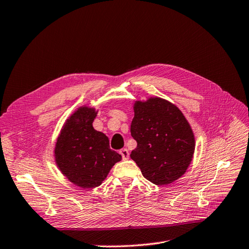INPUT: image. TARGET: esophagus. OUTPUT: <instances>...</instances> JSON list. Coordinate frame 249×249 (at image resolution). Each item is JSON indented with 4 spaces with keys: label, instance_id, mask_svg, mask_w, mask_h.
<instances>
[{
    "label": "esophagus",
    "instance_id": "34e87169",
    "mask_svg": "<svg viewBox=\"0 0 249 249\" xmlns=\"http://www.w3.org/2000/svg\"><path fill=\"white\" fill-rule=\"evenodd\" d=\"M120 154H121V156H122V158L124 160H127V159L129 158V152H128V149H127V148H122V149H121Z\"/></svg>",
    "mask_w": 249,
    "mask_h": 249
}]
</instances>
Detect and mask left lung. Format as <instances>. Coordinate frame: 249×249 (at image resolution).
I'll return each mask as SVG.
<instances>
[{
  "instance_id": "obj_1",
  "label": "left lung",
  "mask_w": 249,
  "mask_h": 249,
  "mask_svg": "<svg viewBox=\"0 0 249 249\" xmlns=\"http://www.w3.org/2000/svg\"><path fill=\"white\" fill-rule=\"evenodd\" d=\"M130 132L137 147L130 158L147 180L166 186L187 172L195 151V137L175 104L158 96L134 103Z\"/></svg>"
}]
</instances>
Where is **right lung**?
I'll use <instances>...</instances> for the list:
<instances>
[{"label": "right lung", "instance_id": "1", "mask_svg": "<svg viewBox=\"0 0 249 249\" xmlns=\"http://www.w3.org/2000/svg\"><path fill=\"white\" fill-rule=\"evenodd\" d=\"M98 110L83 105L69 117L55 143V162L69 181L83 189L96 188L122 156L109 147L108 137L93 128Z\"/></svg>", "mask_w": 249, "mask_h": 249}]
</instances>
